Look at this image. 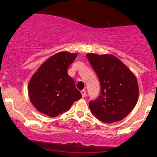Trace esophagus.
<instances>
[{
    "label": "esophagus",
    "mask_w": 157,
    "mask_h": 157,
    "mask_svg": "<svg viewBox=\"0 0 157 157\" xmlns=\"http://www.w3.org/2000/svg\"><path fill=\"white\" fill-rule=\"evenodd\" d=\"M86 90H81V94H82V96H83V97H85V96H86Z\"/></svg>",
    "instance_id": "34e87169"
}]
</instances>
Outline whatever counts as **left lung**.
Here are the masks:
<instances>
[{"label": "left lung", "instance_id": "8db88e82", "mask_svg": "<svg viewBox=\"0 0 157 157\" xmlns=\"http://www.w3.org/2000/svg\"><path fill=\"white\" fill-rule=\"evenodd\" d=\"M87 59L100 81V96L89 102L93 115L105 123L122 120L133 110L139 96L135 75L112 55L89 53Z\"/></svg>", "mask_w": 157, "mask_h": 157}]
</instances>
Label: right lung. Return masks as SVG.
Returning a JSON list of instances; mask_svg holds the SVG:
<instances>
[{"label": "right lung", "instance_id": "obj_1", "mask_svg": "<svg viewBox=\"0 0 157 157\" xmlns=\"http://www.w3.org/2000/svg\"><path fill=\"white\" fill-rule=\"evenodd\" d=\"M77 53L61 52L48 58L30 79L28 94L32 104L41 113L55 117L69 110L82 97L72 77L67 74Z\"/></svg>", "mask_w": 157, "mask_h": 157}]
</instances>
